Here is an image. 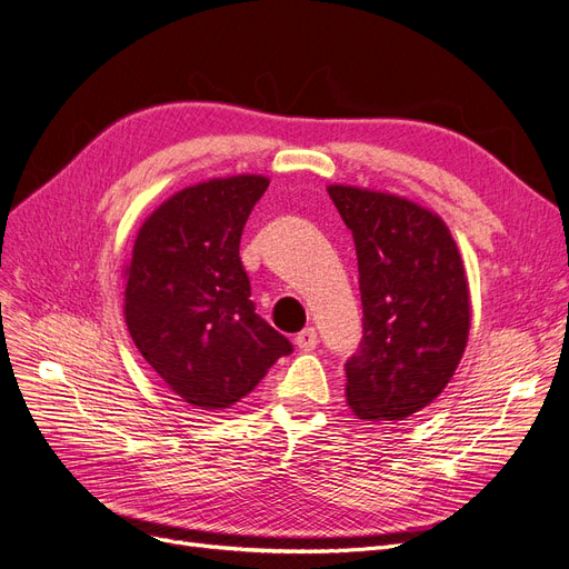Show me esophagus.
Returning <instances> with one entry per match:
<instances>
[{
	"label": "esophagus",
	"instance_id": "obj_1",
	"mask_svg": "<svg viewBox=\"0 0 569 569\" xmlns=\"http://www.w3.org/2000/svg\"><path fill=\"white\" fill-rule=\"evenodd\" d=\"M296 345L302 349V351H313L319 345V335L313 328H305L296 335Z\"/></svg>",
	"mask_w": 569,
	"mask_h": 569
}]
</instances>
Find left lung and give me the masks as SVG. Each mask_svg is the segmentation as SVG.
<instances>
[{
    "mask_svg": "<svg viewBox=\"0 0 569 569\" xmlns=\"http://www.w3.org/2000/svg\"><path fill=\"white\" fill-rule=\"evenodd\" d=\"M328 194L351 229L363 305V338L345 363L347 403L359 419L401 422L446 389L465 353V264L431 210L345 184Z\"/></svg>",
    "mask_w": 569,
    "mask_h": 569,
    "instance_id": "obj_1",
    "label": "left lung"
}]
</instances>
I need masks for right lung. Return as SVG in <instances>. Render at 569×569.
<instances>
[{
    "instance_id": "right-lung-1",
    "label": "right lung",
    "mask_w": 569,
    "mask_h": 569,
    "mask_svg": "<svg viewBox=\"0 0 569 569\" xmlns=\"http://www.w3.org/2000/svg\"><path fill=\"white\" fill-rule=\"evenodd\" d=\"M262 176L208 180L144 220L126 283V326L142 359L184 403L222 410L250 393L292 345L250 300L239 243Z\"/></svg>"
}]
</instances>
